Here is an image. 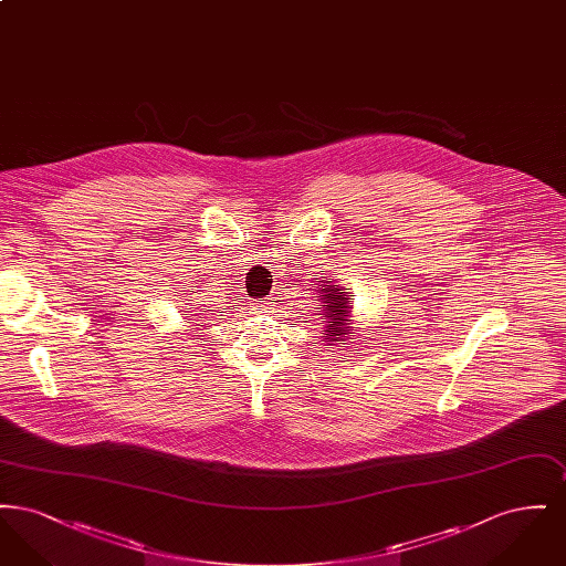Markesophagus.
<instances>
[{"label":"esophagus","instance_id":"34e87169","mask_svg":"<svg viewBox=\"0 0 566 566\" xmlns=\"http://www.w3.org/2000/svg\"><path fill=\"white\" fill-rule=\"evenodd\" d=\"M256 310L265 312V310H270V303H268V301H263V303H256Z\"/></svg>","mask_w":566,"mask_h":566}]
</instances>
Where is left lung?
I'll list each match as a JSON object with an SVG mask.
<instances>
[{"mask_svg":"<svg viewBox=\"0 0 566 566\" xmlns=\"http://www.w3.org/2000/svg\"><path fill=\"white\" fill-rule=\"evenodd\" d=\"M323 323L324 326V339L328 342V346H335V344H344L346 339H350V312L352 305L348 301V295L342 293L339 286H328L324 284L323 291Z\"/></svg>","mask_w":566,"mask_h":566,"instance_id":"8db88e82","label":"left lung"}]
</instances>
